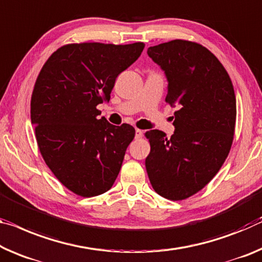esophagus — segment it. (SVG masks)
I'll return each mask as SVG.
<instances>
[{
    "label": "esophagus",
    "instance_id": "34e87169",
    "mask_svg": "<svg viewBox=\"0 0 262 262\" xmlns=\"http://www.w3.org/2000/svg\"><path fill=\"white\" fill-rule=\"evenodd\" d=\"M142 136H143V130L138 129V128H136V129H135V139H141Z\"/></svg>",
    "mask_w": 262,
    "mask_h": 262
}]
</instances>
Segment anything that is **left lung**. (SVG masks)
<instances>
[{"label":"left lung","instance_id":"1","mask_svg":"<svg viewBox=\"0 0 262 262\" xmlns=\"http://www.w3.org/2000/svg\"><path fill=\"white\" fill-rule=\"evenodd\" d=\"M168 80L165 98L175 112V133H146L150 152L146 169L152 189L170 201L202 190L230 152L236 105L230 76L212 52L193 41L175 39L148 49Z\"/></svg>","mask_w":262,"mask_h":262}]
</instances>
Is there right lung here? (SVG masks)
Wrapping results in <instances>:
<instances>
[{
	"label": "right lung",
	"mask_w": 262,
	"mask_h": 262,
	"mask_svg": "<svg viewBox=\"0 0 262 262\" xmlns=\"http://www.w3.org/2000/svg\"><path fill=\"white\" fill-rule=\"evenodd\" d=\"M144 44H68L50 56L31 97V123L53 175L78 196L108 191L135 136L113 126L97 108L110 101L116 77L141 56Z\"/></svg>",
	"instance_id": "add662e5"
}]
</instances>
